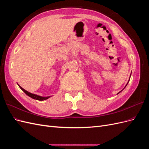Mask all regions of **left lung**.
I'll return each instance as SVG.
<instances>
[{"instance_id":"left-lung-1","label":"left lung","mask_w":149,"mask_h":149,"mask_svg":"<svg viewBox=\"0 0 149 149\" xmlns=\"http://www.w3.org/2000/svg\"><path fill=\"white\" fill-rule=\"evenodd\" d=\"M119 93H120V92H119ZM119 93H118V94H119Z\"/></svg>"}]
</instances>
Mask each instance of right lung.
<instances>
[{
  "label": "right lung",
  "instance_id": "right-lung-1",
  "mask_svg": "<svg viewBox=\"0 0 149 149\" xmlns=\"http://www.w3.org/2000/svg\"><path fill=\"white\" fill-rule=\"evenodd\" d=\"M19 87L22 90V91H23L26 94V95H28L30 97L34 99V100H38V101H43V100H47L48 98L49 97H42V96H38V95H36V94L30 93H29L28 91H26V90H25L24 88H22V87H20V86H19Z\"/></svg>",
  "mask_w": 149,
  "mask_h": 149
}]
</instances>
